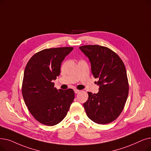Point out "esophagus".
Segmentation results:
<instances>
[{
  "label": "esophagus",
  "instance_id": "34e87169",
  "mask_svg": "<svg viewBox=\"0 0 151 151\" xmlns=\"http://www.w3.org/2000/svg\"><path fill=\"white\" fill-rule=\"evenodd\" d=\"M74 91H75V94L79 93L80 92V90H78V89H75V90H74Z\"/></svg>",
  "mask_w": 151,
  "mask_h": 151
}]
</instances>
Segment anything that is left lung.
<instances>
[{
    "label": "left lung",
    "instance_id": "1",
    "mask_svg": "<svg viewBox=\"0 0 151 151\" xmlns=\"http://www.w3.org/2000/svg\"><path fill=\"white\" fill-rule=\"evenodd\" d=\"M91 62V71L97 78L99 92L88 93L83 104L87 116L97 124L114 121L123 110L129 84L125 66L120 57L108 47L86 45L79 47Z\"/></svg>",
    "mask_w": 151,
    "mask_h": 151
}]
</instances>
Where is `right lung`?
Wrapping results in <instances>:
<instances>
[{
    "instance_id": "1",
    "label": "right lung",
    "mask_w": 151,
    "mask_h": 151,
    "mask_svg": "<svg viewBox=\"0 0 151 151\" xmlns=\"http://www.w3.org/2000/svg\"><path fill=\"white\" fill-rule=\"evenodd\" d=\"M73 49L71 47L44 49L32 56L25 67L23 97L31 115L45 125L54 126L62 121L75 99L73 89L57 90L52 82L59 76L65 57Z\"/></svg>"
}]
</instances>
